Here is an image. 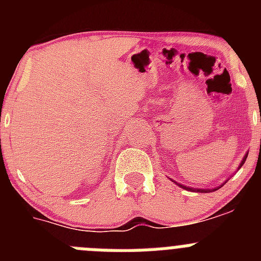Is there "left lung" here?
Segmentation results:
<instances>
[{"instance_id":"8db88e82","label":"left lung","mask_w":261,"mask_h":261,"mask_svg":"<svg viewBox=\"0 0 261 261\" xmlns=\"http://www.w3.org/2000/svg\"><path fill=\"white\" fill-rule=\"evenodd\" d=\"M260 121H261V116H260ZM246 158H247V155L244 156V158H243V161H242V163H241V166H239V167H242V166H243V163L246 162ZM179 186H180V187H183L184 190L197 191V192H213V191H217V190H218V188H214V190H193V188H188V187H184V186H181V184H179Z\"/></svg>"}]
</instances>
